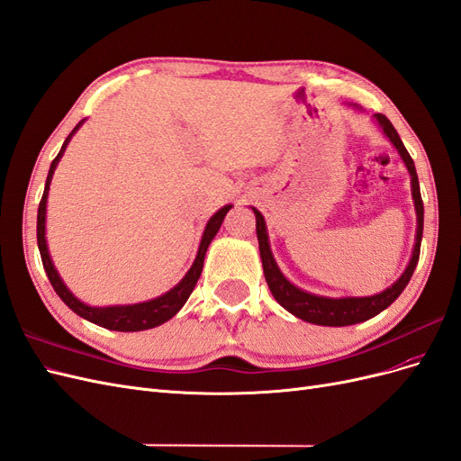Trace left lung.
<instances>
[{
  "instance_id": "8db88e82",
  "label": "left lung",
  "mask_w": 461,
  "mask_h": 461,
  "mask_svg": "<svg viewBox=\"0 0 461 461\" xmlns=\"http://www.w3.org/2000/svg\"><path fill=\"white\" fill-rule=\"evenodd\" d=\"M352 107L359 109L356 104ZM373 117L376 122H379V127L383 129L388 140L393 142V146L398 149L403 165L408 167V173L411 178V198H413L415 215H417V230H415L411 259L408 263L406 271L400 275V278L394 285H390L388 288L379 292V294H373V296H346V298L319 296L298 288L296 285H292L288 281V278L281 273V269H278L269 246L267 225H265L263 215L256 207H252V212L256 213V232H258V242H259V256L263 263V275H265V281L269 285L273 298L281 303L286 312L313 325L346 327V325H356V323H361V321H367L375 315H379L402 294V290L408 286L410 278L415 271V265L420 261V249H421V239H423V200L420 192V180H417V173H415V165H413V159L410 158L406 146H403V142L400 140L396 129L393 127V122H390L383 113H375Z\"/></svg>"
}]
</instances>
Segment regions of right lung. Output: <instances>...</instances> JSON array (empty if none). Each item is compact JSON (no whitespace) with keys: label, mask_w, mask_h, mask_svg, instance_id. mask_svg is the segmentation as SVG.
Instances as JSON below:
<instances>
[{"label":"right lung","mask_w":461,"mask_h":461,"mask_svg":"<svg viewBox=\"0 0 461 461\" xmlns=\"http://www.w3.org/2000/svg\"><path fill=\"white\" fill-rule=\"evenodd\" d=\"M85 122L82 119L77 127L73 129V132L67 136V140L63 142L58 158L51 161L50 167V173L46 178V188H44V196H41V202L38 205V227H36V236H38V249H40V256H41V263H44V269L46 275L50 278V283L53 286V290L58 292V296L71 308L77 315H80L82 319L90 321L94 325H100L104 329L109 330H121V332H136V330H148L153 327H159L163 325L165 321H169L171 317H175L180 308L186 303V300L190 298L194 286H196L198 278L202 275L203 269V258L209 244L215 239L217 230L221 229V222L225 219V215L229 213V209L232 205H225L221 207L219 212L207 221V225L203 229L202 234V242L198 248V254L196 259H194L192 267L188 269V273L183 276V281H180L176 286H173L169 292H165V294L148 300V302H140V303H131V305H107V308H95V305H88L85 302H80L71 290L67 288V285L63 283V278L59 276L58 269H55V265L50 258L48 252V242H46V205H48V192H50V185H51V178H53V171L55 167H58L59 159L63 158V153L71 142L73 134L80 129V124Z\"/></svg>","instance_id":"right-lung-1"}]
</instances>
